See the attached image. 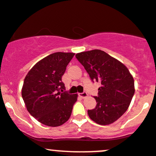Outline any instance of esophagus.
Masks as SVG:
<instances>
[{
    "mask_svg": "<svg viewBox=\"0 0 156 156\" xmlns=\"http://www.w3.org/2000/svg\"><path fill=\"white\" fill-rule=\"evenodd\" d=\"M78 95H79L80 97H81L82 98H85L86 97H87V93L86 92H81V93H79L78 94Z\"/></svg>",
    "mask_w": 156,
    "mask_h": 156,
    "instance_id": "esophagus-1",
    "label": "esophagus"
}]
</instances>
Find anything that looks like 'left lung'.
Masks as SVG:
<instances>
[{
  "label": "left lung",
  "instance_id": "obj_1",
  "mask_svg": "<svg viewBox=\"0 0 156 156\" xmlns=\"http://www.w3.org/2000/svg\"><path fill=\"white\" fill-rule=\"evenodd\" d=\"M75 57L92 81L101 83L95 109L87 111L100 125L112 124L127 110L135 93L134 79L125 65L100 49L77 53Z\"/></svg>",
  "mask_w": 156,
  "mask_h": 156
}]
</instances>
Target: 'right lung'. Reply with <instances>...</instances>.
I'll use <instances>...</instances> for the list:
<instances>
[{"mask_svg": "<svg viewBox=\"0 0 156 156\" xmlns=\"http://www.w3.org/2000/svg\"><path fill=\"white\" fill-rule=\"evenodd\" d=\"M74 55L52 53L34 65L25 77L21 94L26 107L44 125L61 126L71 115L78 95L65 91L61 78Z\"/></svg>", "mask_w": 156, "mask_h": 156, "instance_id": "add662e5", "label": "right lung"}]
</instances>
